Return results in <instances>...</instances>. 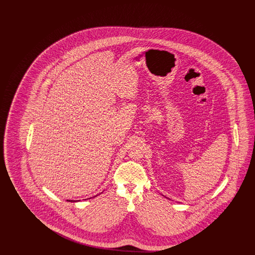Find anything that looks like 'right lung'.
I'll return each instance as SVG.
<instances>
[{
  "instance_id": "right-lung-1",
  "label": "right lung",
  "mask_w": 255,
  "mask_h": 255,
  "mask_svg": "<svg viewBox=\"0 0 255 255\" xmlns=\"http://www.w3.org/2000/svg\"><path fill=\"white\" fill-rule=\"evenodd\" d=\"M68 201H70V202H73V201H71V200H68ZM74 202V201H73Z\"/></svg>"
}]
</instances>
